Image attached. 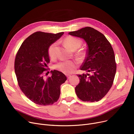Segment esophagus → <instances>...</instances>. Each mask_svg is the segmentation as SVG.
Returning <instances> with one entry per match:
<instances>
[{
  "label": "esophagus",
  "instance_id": "obj_1",
  "mask_svg": "<svg viewBox=\"0 0 134 134\" xmlns=\"http://www.w3.org/2000/svg\"><path fill=\"white\" fill-rule=\"evenodd\" d=\"M66 76H67V78H68V79H69L70 77V76H71V75H66Z\"/></svg>",
  "mask_w": 134,
  "mask_h": 134
}]
</instances>
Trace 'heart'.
Listing matches in <instances>:
<instances>
[{
  "label": "heart",
  "mask_w": 134,
  "mask_h": 134,
  "mask_svg": "<svg viewBox=\"0 0 134 134\" xmlns=\"http://www.w3.org/2000/svg\"><path fill=\"white\" fill-rule=\"evenodd\" d=\"M64 42L66 44L72 51L78 49L82 44V42L81 40L73 36H69L65 38ZM57 47V43L54 42L51 44L48 48V54L51 58H53L55 56L56 50ZM77 54L81 57H84L85 55V52L83 51H79ZM54 67L65 74L72 73L76 68V64L75 62L71 60H62L57 63Z\"/></svg>",
  "instance_id": "b5f03b06"
}]
</instances>
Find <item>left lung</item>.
I'll return each mask as SVG.
<instances>
[{
  "mask_svg": "<svg viewBox=\"0 0 134 134\" xmlns=\"http://www.w3.org/2000/svg\"><path fill=\"white\" fill-rule=\"evenodd\" d=\"M68 34L83 39L87 44L86 57L80 67L87 72L77 75L80 82L75 88L76 94L83 101H98L108 92L115 76L116 64L112 47L103 34L91 27Z\"/></svg>",
  "mask_w": 134,
  "mask_h": 134,
  "instance_id": "left-lung-1",
  "label": "left lung"
}]
</instances>
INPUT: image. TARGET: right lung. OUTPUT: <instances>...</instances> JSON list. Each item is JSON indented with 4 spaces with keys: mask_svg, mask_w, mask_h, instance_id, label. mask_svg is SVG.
<instances>
[{
    "mask_svg": "<svg viewBox=\"0 0 134 134\" xmlns=\"http://www.w3.org/2000/svg\"><path fill=\"white\" fill-rule=\"evenodd\" d=\"M64 33L36 32L24 41L16 54L14 67L18 85L25 96L37 104L48 105L57 102L60 86L67 80L58 70H51V76L47 78L44 72L50 63L49 46Z\"/></svg>",
    "mask_w": 134,
    "mask_h": 134,
    "instance_id": "1",
    "label": "right lung"
}]
</instances>
